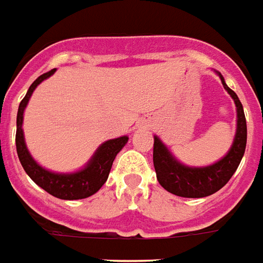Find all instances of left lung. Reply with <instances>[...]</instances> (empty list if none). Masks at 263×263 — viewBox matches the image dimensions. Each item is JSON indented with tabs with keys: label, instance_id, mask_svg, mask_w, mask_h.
I'll use <instances>...</instances> for the list:
<instances>
[{
	"label": "left lung",
	"instance_id": "obj_1",
	"mask_svg": "<svg viewBox=\"0 0 263 263\" xmlns=\"http://www.w3.org/2000/svg\"><path fill=\"white\" fill-rule=\"evenodd\" d=\"M223 87L232 96L237 106V132L230 151L220 161L206 167H189L181 165L158 137H154V167L159 184L172 194L184 198H202L214 194L226 184L241 162L247 144V122L238 97L224 83Z\"/></svg>",
	"mask_w": 263,
	"mask_h": 263
}]
</instances>
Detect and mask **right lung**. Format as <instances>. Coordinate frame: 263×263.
<instances>
[{
    "instance_id": "obj_1",
    "label": "right lung",
    "mask_w": 263,
    "mask_h": 263,
    "mask_svg": "<svg viewBox=\"0 0 263 263\" xmlns=\"http://www.w3.org/2000/svg\"><path fill=\"white\" fill-rule=\"evenodd\" d=\"M55 69L49 72L41 74L40 78H37L33 82L25 98L19 104L16 118V151L19 161L22 166L25 169L30 179L34 181L35 184L40 185L43 190L54 195L57 198L61 199H82L87 198L90 195L96 194L97 191L101 189L104 183L109 176L110 167L114 163V159L118 155L120 149L124 147V144L127 143V137H119L115 140H108L102 144L101 147L97 149L91 161L88 162L84 169L76 173L70 175H64V173H52V172L45 171L44 167H41L37 162L30 157V154L27 151L25 139H23V130H22V123H23V110L26 108L29 98L34 91V88L40 84L43 80L49 78Z\"/></svg>"
}]
</instances>
